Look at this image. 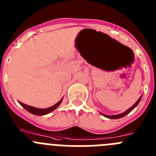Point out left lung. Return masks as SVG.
Instances as JSON below:
<instances>
[{
    "mask_svg": "<svg viewBox=\"0 0 156 156\" xmlns=\"http://www.w3.org/2000/svg\"><path fill=\"white\" fill-rule=\"evenodd\" d=\"M141 98H142V96H140V97L139 98L138 100L137 101V102L135 103V104L133 105L132 106V107H130V108H129V109L127 110V111H126V112H123V113L119 114V115H104V114H102V113H101V114L104 115L105 117H106V118H108V119H119V118H122V117L125 116V115H127V114H129V112H131L132 110H133V108H134L135 107H136V106H137V105L139 104V102H140V99H141Z\"/></svg>",
    "mask_w": 156,
    "mask_h": 156,
    "instance_id": "left-lung-1",
    "label": "left lung"
}]
</instances>
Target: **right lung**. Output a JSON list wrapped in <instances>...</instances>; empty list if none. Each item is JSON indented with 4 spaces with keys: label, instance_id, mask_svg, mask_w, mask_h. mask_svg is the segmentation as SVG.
I'll list each match as a JSON object with an SVG mask.
<instances>
[{
    "label": "right lung",
    "instance_id": "1",
    "mask_svg": "<svg viewBox=\"0 0 156 156\" xmlns=\"http://www.w3.org/2000/svg\"><path fill=\"white\" fill-rule=\"evenodd\" d=\"M62 101V98L58 102L56 103L55 105L51 106V107H50V108H34V107H32V106H30V105H27L23 104V103L20 102V101H19V104L23 106L25 109L27 110V111H28L29 112H30V113L34 114V115H46V114L50 113L51 112L54 111V110L56 108H58V106L59 105L61 104Z\"/></svg>",
    "mask_w": 156,
    "mask_h": 156
}]
</instances>
